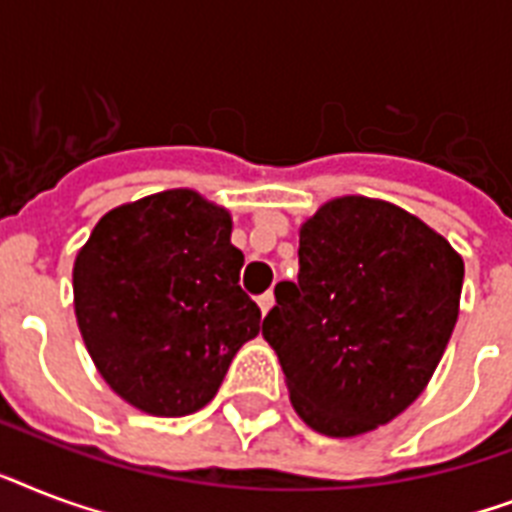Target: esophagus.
<instances>
[{
	"mask_svg": "<svg viewBox=\"0 0 512 512\" xmlns=\"http://www.w3.org/2000/svg\"><path fill=\"white\" fill-rule=\"evenodd\" d=\"M273 303H276V300H273L271 292H265L263 297H257V308H260V313H263V316H265V313H268V311H271Z\"/></svg>",
	"mask_w": 512,
	"mask_h": 512,
	"instance_id": "34e87169",
	"label": "esophagus"
}]
</instances>
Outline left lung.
I'll use <instances>...</instances> for the list:
<instances>
[{"label": "left lung", "instance_id": "1", "mask_svg": "<svg viewBox=\"0 0 512 512\" xmlns=\"http://www.w3.org/2000/svg\"><path fill=\"white\" fill-rule=\"evenodd\" d=\"M297 281L276 284L265 342L297 417L321 436L388 425L428 388L460 316L462 255L382 199L337 196L300 225Z\"/></svg>", "mask_w": 512, "mask_h": 512}]
</instances>
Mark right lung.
Segmentation results:
<instances>
[{"label": "right lung", "mask_w": 512, "mask_h": 512, "mask_svg": "<svg viewBox=\"0 0 512 512\" xmlns=\"http://www.w3.org/2000/svg\"><path fill=\"white\" fill-rule=\"evenodd\" d=\"M233 217L193 188L108 209L74 260V313L116 396L154 417L215 398L231 358L263 329L239 287Z\"/></svg>", "instance_id": "obj_1"}]
</instances>
